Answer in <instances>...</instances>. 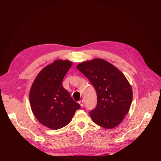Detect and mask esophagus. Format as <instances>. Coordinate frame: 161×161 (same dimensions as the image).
Masks as SVG:
<instances>
[{"label":"esophagus","instance_id":"obj_1","mask_svg":"<svg viewBox=\"0 0 161 161\" xmlns=\"http://www.w3.org/2000/svg\"><path fill=\"white\" fill-rule=\"evenodd\" d=\"M79 104H80L81 107H83L84 104H83V101H79Z\"/></svg>","mask_w":161,"mask_h":161}]
</instances>
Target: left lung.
Segmentation results:
<instances>
[{"mask_svg": "<svg viewBox=\"0 0 161 161\" xmlns=\"http://www.w3.org/2000/svg\"><path fill=\"white\" fill-rule=\"evenodd\" d=\"M76 67L96 90L97 103L90 112L92 120L105 129L117 127L129 112L132 100V90L124 75L101 58L83 62Z\"/></svg>", "mask_w": 161, "mask_h": 161, "instance_id": "1", "label": "left lung"}]
</instances>
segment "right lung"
<instances>
[{"label": "right lung", "instance_id": "obj_1", "mask_svg": "<svg viewBox=\"0 0 161 161\" xmlns=\"http://www.w3.org/2000/svg\"><path fill=\"white\" fill-rule=\"evenodd\" d=\"M69 60H57L39 72L31 86L29 100L37 120L51 129H59L70 122L81 108L62 86L64 76L71 67Z\"/></svg>", "mask_w": 161, "mask_h": 161}]
</instances>
